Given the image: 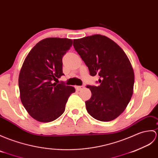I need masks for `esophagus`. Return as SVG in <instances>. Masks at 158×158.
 <instances>
[{
  "instance_id": "esophagus-1",
  "label": "esophagus",
  "mask_w": 158,
  "mask_h": 158,
  "mask_svg": "<svg viewBox=\"0 0 158 158\" xmlns=\"http://www.w3.org/2000/svg\"><path fill=\"white\" fill-rule=\"evenodd\" d=\"M84 88V86H76V89H77V90H81V89H83Z\"/></svg>"
}]
</instances>
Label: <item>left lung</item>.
Returning a JSON list of instances; mask_svg holds the SVG:
<instances>
[{
    "label": "left lung",
    "mask_w": 158,
    "mask_h": 158,
    "mask_svg": "<svg viewBox=\"0 0 158 158\" xmlns=\"http://www.w3.org/2000/svg\"><path fill=\"white\" fill-rule=\"evenodd\" d=\"M73 46L90 75L100 77V85H87L91 92L85 102L87 112L102 122L114 120L133 94L135 74L129 58L116 42L100 34L73 40Z\"/></svg>",
    "instance_id": "1"
}]
</instances>
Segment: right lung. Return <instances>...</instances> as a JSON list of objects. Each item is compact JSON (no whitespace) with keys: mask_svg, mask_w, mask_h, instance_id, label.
<instances>
[{"mask_svg":"<svg viewBox=\"0 0 158 158\" xmlns=\"http://www.w3.org/2000/svg\"><path fill=\"white\" fill-rule=\"evenodd\" d=\"M68 38H47L27 54L21 68V101L28 114L38 122L49 123L60 116L74 87L54 81L63 75L62 56L72 46Z\"/></svg>","mask_w":158,"mask_h":158,"instance_id":"1","label":"right lung"}]
</instances>
